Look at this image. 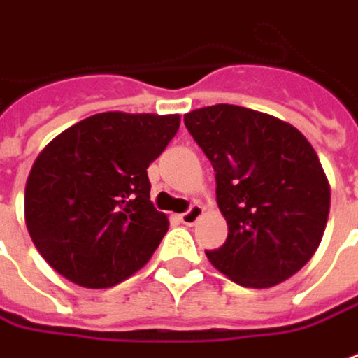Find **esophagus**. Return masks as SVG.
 <instances>
[{"mask_svg": "<svg viewBox=\"0 0 358 358\" xmlns=\"http://www.w3.org/2000/svg\"><path fill=\"white\" fill-rule=\"evenodd\" d=\"M203 213H205V210H203V207L193 205V207L189 208L187 213H183V215H181V222H183L185 227H193L196 220L203 217Z\"/></svg>", "mask_w": 358, "mask_h": 358, "instance_id": "1", "label": "esophagus"}]
</instances>
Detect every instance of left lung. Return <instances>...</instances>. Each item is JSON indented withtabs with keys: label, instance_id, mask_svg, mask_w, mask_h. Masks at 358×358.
<instances>
[{
	"label": "left lung",
	"instance_id": "obj_1",
	"mask_svg": "<svg viewBox=\"0 0 358 358\" xmlns=\"http://www.w3.org/2000/svg\"><path fill=\"white\" fill-rule=\"evenodd\" d=\"M217 171L229 238L207 252L234 284L264 289L299 272L327 227L331 187L308 138L280 117L217 104L185 114Z\"/></svg>",
	"mask_w": 358,
	"mask_h": 358
}]
</instances>
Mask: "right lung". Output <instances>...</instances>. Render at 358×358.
Listing matches in <instances>:
<instances>
[{
    "label": "right lung",
    "instance_id": "right-lung-1",
    "mask_svg": "<svg viewBox=\"0 0 358 358\" xmlns=\"http://www.w3.org/2000/svg\"><path fill=\"white\" fill-rule=\"evenodd\" d=\"M179 124V114L102 112L43 148L25 185V224L55 272L104 289L148 264L169 229L150 201L148 167Z\"/></svg>",
    "mask_w": 358,
    "mask_h": 358
}]
</instances>
